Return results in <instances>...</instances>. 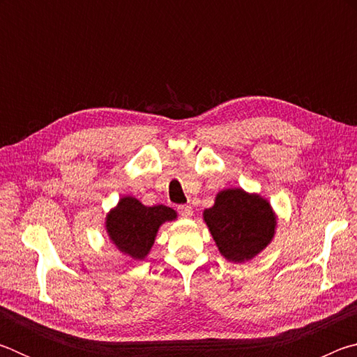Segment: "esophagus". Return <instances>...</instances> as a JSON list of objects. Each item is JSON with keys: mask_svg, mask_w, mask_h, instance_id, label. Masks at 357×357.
<instances>
[{"mask_svg": "<svg viewBox=\"0 0 357 357\" xmlns=\"http://www.w3.org/2000/svg\"><path fill=\"white\" fill-rule=\"evenodd\" d=\"M178 213L181 217H183V219H190V217L193 215L192 206H189V204H181V206H178Z\"/></svg>", "mask_w": 357, "mask_h": 357, "instance_id": "1", "label": "esophagus"}]
</instances>
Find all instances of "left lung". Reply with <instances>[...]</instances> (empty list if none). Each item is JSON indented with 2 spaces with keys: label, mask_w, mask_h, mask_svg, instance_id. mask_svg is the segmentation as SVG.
Wrapping results in <instances>:
<instances>
[{
  "label": "left lung",
  "mask_w": 357,
  "mask_h": 357,
  "mask_svg": "<svg viewBox=\"0 0 357 357\" xmlns=\"http://www.w3.org/2000/svg\"><path fill=\"white\" fill-rule=\"evenodd\" d=\"M203 219L228 261L244 263L266 249L275 233V214L268 200L243 189L217 193Z\"/></svg>",
  "instance_id": "1"
}]
</instances>
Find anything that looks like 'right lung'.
Segmentation results:
<instances>
[{"label":"right lung","instance_id":"obj_1","mask_svg":"<svg viewBox=\"0 0 357 357\" xmlns=\"http://www.w3.org/2000/svg\"><path fill=\"white\" fill-rule=\"evenodd\" d=\"M176 219V211L159 204L144 206L134 197H123L107 214L105 227L112 243L126 255L143 259L154 244L162 223Z\"/></svg>","mask_w":357,"mask_h":357}]
</instances>
